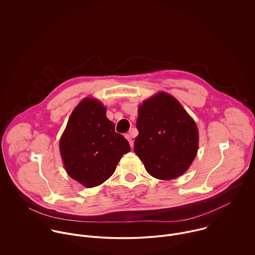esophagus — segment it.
<instances>
[{
	"instance_id": "34e87169",
	"label": "esophagus",
	"mask_w": 255,
	"mask_h": 255,
	"mask_svg": "<svg viewBox=\"0 0 255 255\" xmlns=\"http://www.w3.org/2000/svg\"><path fill=\"white\" fill-rule=\"evenodd\" d=\"M125 136H126V138L128 140L130 147H132V146H133V140H132V138H131V135H130V133H127Z\"/></svg>"
}]
</instances>
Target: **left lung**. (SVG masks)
I'll list each match as a JSON object with an SVG mask.
<instances>
[{"label":"left lung","mask_w":255,"mask_h":255,"mask_svg":"<svg viewBox=\"0 0 255 255\" xmlns=\"http://www.w3.org/2000/svg\"><path fill=\"white\" fill-rule=\"evenodd\" d=\"M133 150L153 177L168 180L186 171L196 156L198 130L170 95L159 93L138 108Z\"/></svg>","instance_id":"left-lung-1"}]
</instances>
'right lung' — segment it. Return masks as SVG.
Segmentation results:
<instances>
[{"label":"right lung","mask_w":255,"mask_h":255,"mask_svg":"<svg viewBox=\"0 0 255 255\" xmlns=\"http://www.w3.org/2000/svg\"><path fill=\"white\" fill-rule=\"evenodd\" d=\"M68 174L86 187L102 184L115 172L128 141L116 132L99 101L85 99L73 111L60 140Z\"/></svg>","instance_id":"obj_1"}]
</instances>
